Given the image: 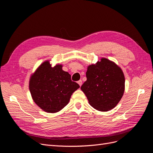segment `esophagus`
<instances>
[{
    "label": "esophagus",
    "mask_w": 153,
    "mask_h": 153,
    "mask_svg": "<svg viewBox=\"0 0 153 153\" xmlns=\"http://www.w3.org/2000/svg\"><path fill=\"white\" fill-rule=\"evenodd\" d=\"M77 83L78 84H79V85L81 87V85H82V81L81 80H78V82H77Z\"/></svg>",
    "instance_id": "obj_1"
}]
</instances>
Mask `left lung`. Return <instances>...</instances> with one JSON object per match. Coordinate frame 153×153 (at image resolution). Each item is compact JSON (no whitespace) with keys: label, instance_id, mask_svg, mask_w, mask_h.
I'll return each instance as SVG.
<instances>
[{"label":"left lung","instance_id":"obj_1","mask_svg":"<svg viewBox=\"0 0 153 153\" xmlns=\"http://www.w3.org/2000/svg\"><path fill=\"white\" fill-rule=\"evenodd\" d=\"M87 80L81 90L89 103L98 111L112 110L121 100L125 89L123 71L114 62L101 58L87 67Z\"/></svg>","mask_w":153,"mask_h":153}]
</instances>
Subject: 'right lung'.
<instances>
[{"label":"right lung","mask_w":153,"mask_h":153,"mask_svg":"<svg viewBox=\"0 0 153 153\" xmlns=\"http://www.w3.org/2000/svg\"><path fill=\"white\" fill-rule=\"evenodd\" d=\"M79 87L77 83L71 81V75L62 70V64L52 67L50 61L41 64L32 74L29 80L32 100L41 109L48 113L61 110Z\"/></svg>","instance_id":"add662e5"}]
</instances>
